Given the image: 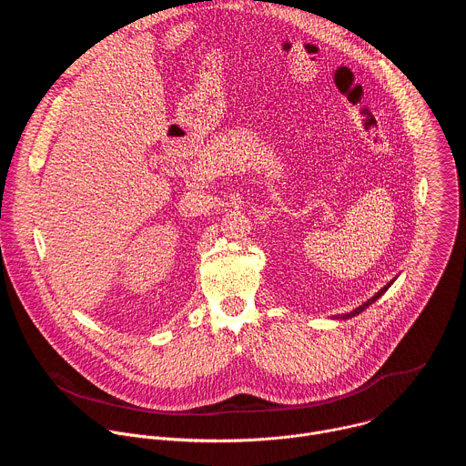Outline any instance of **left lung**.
Listing matches in <instances>:
<instances>
[{"mask_svg": "<svg viewBox=\"0 0 466 466\" xmlns=\"http://www.w3.org/2000/svg\"><path fill=\"white\" fill-rule=\"evenodd\" d=\"M389 286H390V282H389V284H387V286H385V288H383V289H380V291H378V293H376V295H374V297H372V299H369V300H367V302H365V304H363V306H360V308H356V309H354V311H350V313H345V315H341V319H350V317H354V315H358V313H361V311H363V309H365V308H369V306H370V304H372V302H374V300H376V299H380V297H381V295H383V293H385V291H387V289H389Z\"/></svg>", "mask_w": 466, "mask_h": 466, "instance_id": "left-lung-1", "label": "left lung"}]
</instances>
